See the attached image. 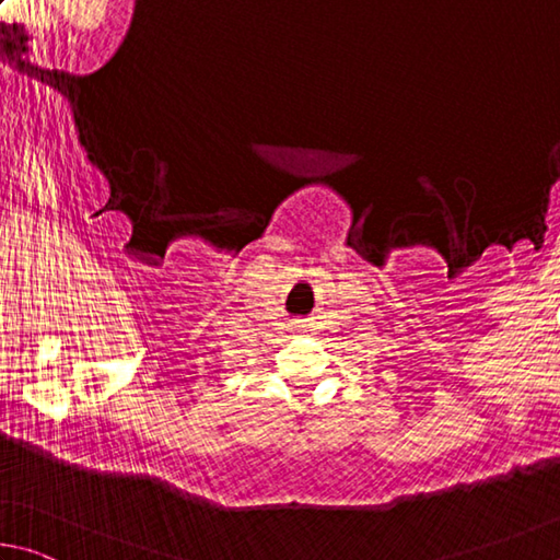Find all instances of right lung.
Wrapping results in <instances>:
<instances>
[{
	"label": "right lung",
	"instance_id": "add662e5",
	"mask_svg": "<svg viewBox=\"0 0 560 560\" xmlns=\"http://www.w3.org/2000/svg\"><path fill=\"white\" fill-rule=\"evenodd\" d=\"M0 2H2V0H0Z\"/></svg>",
	"mask_w": 560,
	"mask_h": 560
}]
</instances>
